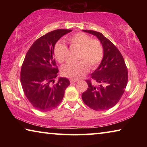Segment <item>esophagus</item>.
<instances>
[{"label":"esophagus","instance_id":"1","mask_svg":"<svg viewBox=\"0 0 147 147\" xmlns=\"http://www.w3.org/2000/svg\"><path fill=\"white\" fill-rule=\"evenodd\" d=\"M78 80H75V79H70V82H73V83H74V82H77Z\"/></svg>","mask_w":147,"mask_h":147}]
</instances>
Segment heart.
<instances>
[{"label":"heart","mask_w":147,"mask_h":147,"mask_svg":"<svg viewBox=\"0 0 147 147\" xmlns=\"http://www.w3.org/2000/svg\"><path fill=\"white\" fill-rule=\"evenodd\" d=\"M68 41L71 45L79 49L78 59L76 63H69L61 69L63 75L73 79H79L89 71V66L94 69L99 65L104 58V47L101 42L96 39H91L84 32H78L69 36ZM67 47L61 41H58L54 46V54L59 63H63L66 60Z\"/></svg>","instance_id":"b5f03b06"}]
</instances>
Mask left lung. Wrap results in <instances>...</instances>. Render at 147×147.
Returning a JSON list of instances; mask_svg holds the SVG:
<instances>
[{"label": "left lung", "instance_id": "8db88e82", "mask_svg": "<svg viewBox=\"0 0 147 147\" xmlns=\"http://www.w3.org/2000/svg\"><path fill=\"white\" fill-rule=\"evenodd\" d=\"M96 36L104 47V58L98 67L86 80L88 88L82 94L84 102L96 111L112 108L120 100L127 86L128 74L124 59L112 42L100 32L83 30Z\"/></svg>", "mask_w": 147, "mask_h": 147}]
</instances>
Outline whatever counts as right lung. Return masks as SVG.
Returning a JSON list of instances; mask_svg holds the SVG:
<instances>
[{
	"label": "right lung",
	"mask_w": 147,
	"mask_h": 147,
	"mask_svg": "<svg viewBox=\"0 0 147 147\" xmlns=\"http://www.w3.org/2000/svg\"><path fill=\"white\" fill-rule=\"evenodd\" d=\"M72 30L58 29L40 37L32 44L21 69V83L24 93L35 108L48 111L56 108L70 85L67 78H59L54 58V46L58 39Z\"/></svg>",
	"instance_id": "add662e5"
}]
</instances>
